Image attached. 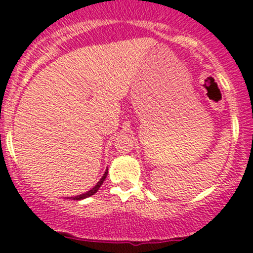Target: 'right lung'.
<instances>
[{
  "mask_svg": "<svg viewBox=\"0 0 253 253\" xmlns=\"http://www.w3.org/2000/svg\"><path fill=\"white\" fill-rule=\"evenodd\" d=\"M106 176H108V169L105 170V172H104V175L101 176V178H100V180H99V182L96 183V185L94 186V187L91 188V190L86 191V192H85V193H83V195H78V196H75V197H67V198H68V200L81 201V200H84V198H88V197H90V196H93L94 193H96V192H98V190H99V188H100V186L103 185V182H104V181H105Z\"/></svg>",
  "mask_w": 253,
  "mask_h": 253,
  "instance_id": "add662e5",
  "label": "right lung"
}]
</instances>
